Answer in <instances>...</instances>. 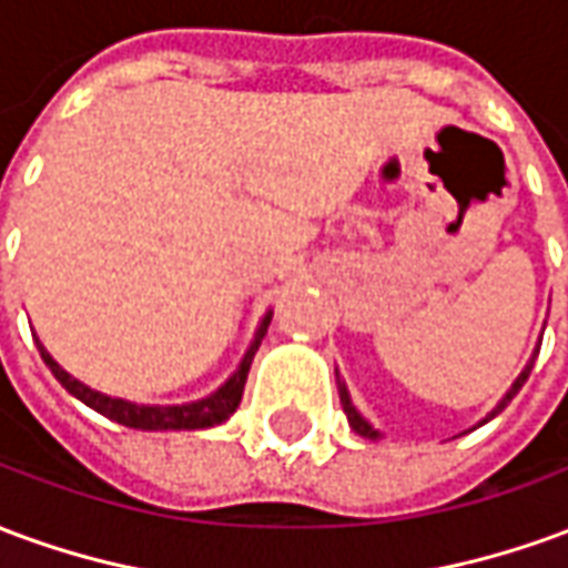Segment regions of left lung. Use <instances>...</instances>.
<instances>
[{
    "label": "left lung",
    "instance_id": "8db88e82",
    "mask_svg": "<svg viewBox=\"0 0 568 568\" xmlns=\"http://www.w3.org/2000/svg\"><path fill=\"white\" fill-rule=\"evenodd\" d=\"M538 346H541V341H538L536 349H532V356H529V362H526V368L520 371V374H517V381L511 383V389H508V393L501 395V398H499V405L493 407V410H489L487 417L480 419V423H477V426H484V423H487V419H493V417H496V414H499V410H505V405H508V402H511L514 395L520 393V386H524V383L529 381V371H532V365H536V358H538ZM337 393H341V405H344V414H346V419H349V426H353V432H356V435H362V438H371V440H377V438H381V432H377V428L371 426L368 419L362 417V414H358V410H356V405H353V398H349V389H346V383L341 381V374H337Z\"/></svg>",
    "mask_w": 568,
    "mask_h": 568
}]
</instances>
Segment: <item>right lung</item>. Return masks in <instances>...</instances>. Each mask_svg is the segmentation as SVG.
<instances>
[{"mask_svg":"<svg viewBox=\"0 0 568 568\" xmlns=\"http://www.w3.org/2000/svg\"><path fill=\"white\" fill-rule=\"evenodd\" d=\"M271 320L273 310H267V313L261 316L258 328H255V337H252V344H248L246 356L240 358V365H236L234 374H231L215 393H210L206 398H197V402H185V405H136V402H128V398L97 393L88 383L75 381L69 371L60 368L54 362V356L42 346V341H39L36 334H32V337H36V346H39V353H42L44 365L51 368V374H54L57 381L63 383V389H67L69 395H75V398L84 402L88 407H93L97 414L115 419L121 426L142 428V432H197V428L219 426V423H224V419L231 417L236 407H240L248 368H252V358L258 353V346L261 341H264V334H267Z\"/></svg>","mask_w":568,"mask_h":568,"instance_id":"1","label":"right lung"}]
</instances>
